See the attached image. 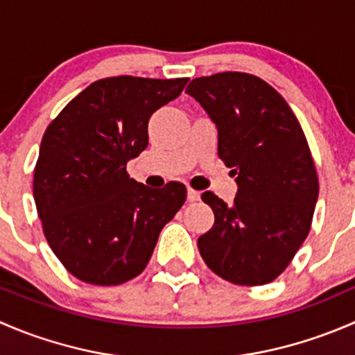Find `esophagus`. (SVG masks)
Masks as SVG:
<instances>
[{"instance_id":"obj_1","label":"esophagus","mask_w":355,"mask_h":355,"mask_svg":"<svg viewBox=\"0 0 355 355\" xmlns=\"http://www.w3.org/2000/svg\"><path fill=\"white\" fill-rule=\"evenodd\" d=\"M199 199H200L199 191H194V189L189 187V191H187V200H189V202H196V200H199Z\"/></svg>"}]
</instances>
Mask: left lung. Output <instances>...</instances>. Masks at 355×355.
Listing matches in <instances>:
<instances>
[{
  "mask_svg": "<svg viewBox=\"0 0 355 355\" xmlns=\"http://www.w3.org/2000/svg\"><path fill=\"white\" fill-rule=\"evenodd\" d=\"M218 128V156L234 168V204L213 192L200 198L214 213L198 239L213 273L256 287L280 277L313 223L316 164L299 120L268 82L244 71L198 77L185 89Z\"/></svg>",
  "mask_w": 355,
  "mask_h": 355,
  "instance_id": "8db88e82",
  "label": "left lung"
}]
</instances>
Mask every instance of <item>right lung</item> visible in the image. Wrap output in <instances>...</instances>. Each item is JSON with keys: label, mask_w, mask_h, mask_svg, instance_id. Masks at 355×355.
Instances as JSON below:
<instances>
[{"label": "right lung", "mask_w": 355, "mask_h": 355, "mask_svg": "<svg viewBox=\"0 0 355 355\" xmlns=\"http://www.w3.org/2000/svg\"><path fill=\"white\" fill-rule=\"evenodd\" d=\"M189 78L120 75L92 82L48 125L34 168V200L49 247L91 285H120L148 266L159 232L187 198L180 182L146 187L127 161L148 148L151 114Z\"/></svg>", "instance_id": "1"}]
</instances>
